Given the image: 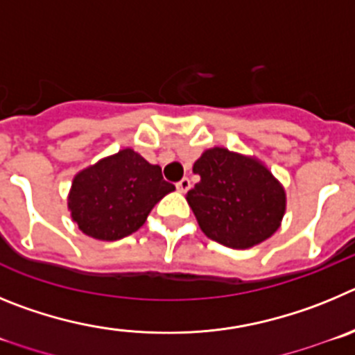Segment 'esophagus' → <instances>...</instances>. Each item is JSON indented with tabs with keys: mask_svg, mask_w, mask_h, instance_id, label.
I'll return each mask as SVG.
<instances>
[{
	"mask_svg": "<svg viewBox=\"0 0 355 355\" xmlns=\"http://www.w3.org/2000/svg\"><path fill=\"white\" fill-rule=\"evenodd\" d=\"M177 189L180 191V193H187V191L191 189V180H189V178H182V180L177 184Z\"/></svg>",
	"mask_w": 355,
	"mask_h": 355,
	"instance_id": "obj_1",
	"label": "esophagus"
}]
</instances>
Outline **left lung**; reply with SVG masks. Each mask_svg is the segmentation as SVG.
Instances as JSON below:
<instances>
[{
  "instance_id": "8db88e82",
  "label": "left lung",
  "mask_w": 355,
  "mask_h": 355,
  "mask_svg": "<svg viewBox=\"0 0 355 355\" xmlns=\"http://www.w3.org/2000/svg\"><path fill=\"white\" fill-rule=\"evenodd\" d=\"M193 173L200 182L185 200L207 237L226 248L249 249L277 232L286 193L260 159L214 146L194 162Z\"/></svg>"
}]
</instances>
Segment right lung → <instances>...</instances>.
Returning a JSON list of instances; mask_svg holds the SVG:
<instances>
[{"mask_svg": "<svg viewBox=\"0 0 355 355\" xmlns=\"http://www.w3.org/2000/svg\"><path fill=\"white\" fill-rule=\"evenodd\" d=\"M173 191L157 164L123 148L76 175L69 191L70 217L88 237L118 241L138 232L155 203Z\"/></svg>", "mask_w": 355, "mask_h": 355, "instance_id": "1", "label": "right lung"}]
</instances>
